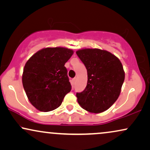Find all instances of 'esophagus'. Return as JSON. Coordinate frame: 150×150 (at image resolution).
Returning a JSON list of instances; mask_svg holds the SVG:
<instances>
[{"label": "esophagus", "mask_w": 150, "mask_h": 150, "mask_svg": "<svg viewBox=\"0 0 150 150\" xmlns=\"http://www.w3.org/2000/svg\"><path fill=\"white\" fill-rule=\"evenodd\" d=\"M73 84H75V81H76V77H75V78H73Z\"/></svg>", "instance_id": "esophagus-1"}]
</instances>
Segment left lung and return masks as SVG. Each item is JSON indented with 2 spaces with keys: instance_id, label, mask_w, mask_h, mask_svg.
Here are the masks:
<instances>
[{
  "instance_id": "left-lung-1",
  "label": "left lung",
  "mask_w": 150,
  "mask_h": 150,
  "mask_svg": "<svg viewBox=\"0 0 150 150\" xmlns=\"http://www.w3.org/2000/svg\"><path fill=\"white\" fill-rule=\"evenodd\" d=\"M87 70L84 91L77 93L79 104L92 113L107 110L117 101L125 79V72L117 57L105 50L82 49L76 51Z\"/></svg>"
}]
</instances>
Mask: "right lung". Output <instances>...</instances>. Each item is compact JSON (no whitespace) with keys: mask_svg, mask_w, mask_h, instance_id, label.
Here are the masks:
<instances>
[{"mask_svg":"<svg viewBox=\"0 0 150 150\" xmlns=\"http://www.w3.org/2000/svg\"><path fill=\"white\" fill-rule=\"evenodd\" d=\"M73 53L65 47L44 48L26 62L23 85L28 99L37 110L49 112L57 108L71 91L64 64Z\"/></svg>","mask_w":150,"mask_h":150,"instance_id":"right-lung-1","label":"right lung"}]
</instances>
